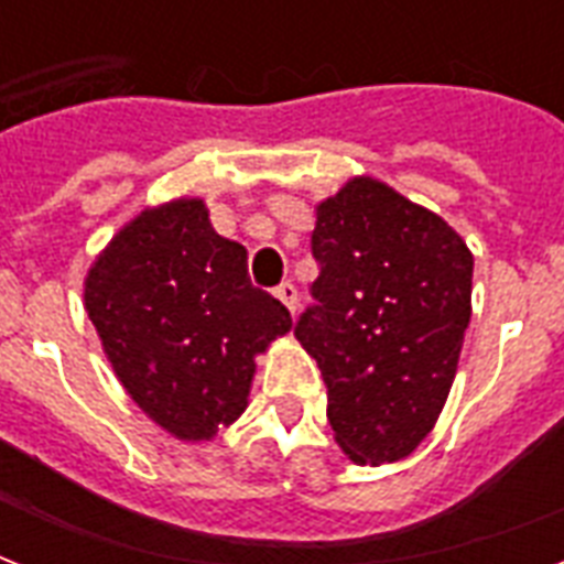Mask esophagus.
<instances>
[{
  "label": "esophagus",
  "instance_id": "esophagus-1",
  "mask_svg": "<svg viewBox=\"0 0 564 564\" xmlns=\"http://www.w3.org/2000/svg\"><path fill=\"white\" fill-rule=\"evenodd\" d=\"M274 295H278L283 304H286V310H290V313H295V310H299V290H295L290 281H283L281 286H274Z\"/></svg>",
  "mask_w": 564,
  "mask_h": 564
}]
</instances>
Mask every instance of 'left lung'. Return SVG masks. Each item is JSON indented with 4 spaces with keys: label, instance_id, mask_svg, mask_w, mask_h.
Segmentation results:
<instances>
[{
    "label": "left lung",
    "instance_id": "8db88e82",
    "mask_svg": "<svg viewBox=\"0 0 564 564\" xmlns=\"http://www.w3.org/2000/svg\"><path fill=\"white\" fill-rule=\"evenodd\" d=\"M318 278L295 336L327 386V421L354 463L412 454L445 406L471 318L474 257L436 213L375 178L316 207Z\"/></svg>",
    "mask_w": 564,
    "mask_h": 564
}]
</instances>
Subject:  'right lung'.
Listing matches in <instances>:
<instances>
[{
  "mask_svg": "<svg viewBox=\"0 0 564 564\" xmlns=\"http://www.w3.org/2000/svg\"><path fill=\"white\" fill-rule=\"evenodd\" d=\"M84 307L128 394L187 442L242 415L254 354L292 327L198 198L143 210L119 230L87 274Z\"/></svg>",
  "mask_w": 564,
  "mask_h": 564,
  "instance_id": "add662e5",
  "label": "right lung"
}]
</instances>
